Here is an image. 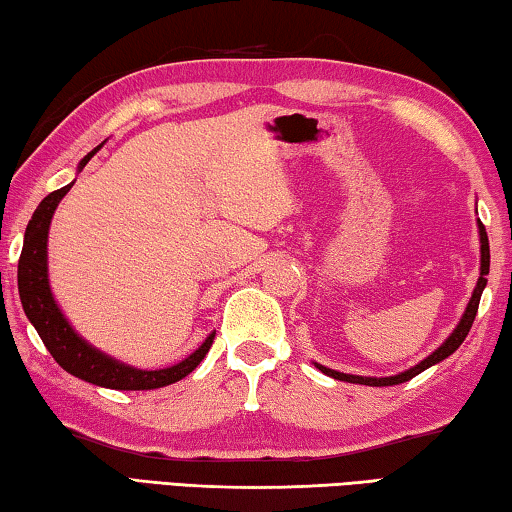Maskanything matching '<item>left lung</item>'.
I'll return each mask as SVG.
<instances>
[{"label": "left lung", "mask_w": 512, "mask_h": 512, "mask_svg": "<svg viewBox=\"0 0 512 512\" xmlns=\"http://www.w3.org/2000/svg\"><path fill=\"white\" fill-rule=\"evenodd\" d=\"M479 236H481V276H479V283H476V288L472 292V299H469L467 304V311L463 315V320H460V324L454 329V333L449 335V338L442 342V345L433 351V354L429 358H424L420 365L410 367V370L401 372L397 376H385V379H372V376H354V374H342V372H335V370H329V367L324 365H317V370H322L324 374L333 376V379L338 381H347V383H360V385H374V388H381V385H399V383H406L413 379V376H417L424 370H429L431 365L440 363V360H445L447 356L454 354V351L463 345V340L467 338L469 329H472L474 324V317H476V311H479V301H481V292L485 288V283H488V276L490 272V242H488V233H485V226L479 222Z\"/></svg>", "instance_id": "obj_1"}]
</instances>
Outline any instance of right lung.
Returning <instances> with one entry per match:
<instances>
[{
    "instance_id": "1",
    "label": "right lung",
    "mask_w": 512,
    "mask_h": 512,
    "mask_svg": "<svg viewBox=\"0 0 512 512\" xmlns=\"http://www.w3.org/2000/svg\"><path fill=\"white\" fill-rule=\"evenodd\" d=\"M95 152H90L83 158L79 163V170L86 167V163ZM70 188L72 183L61 190L49 192V195L40 201L36 211H33L27 224V231H24V245L18 263V290L22 308L24 313H27L29 322L36 326L40 340L45 342V347L49 349V354L54 356L56 363L61 365L65 372L77 376V379L111 390H154L181 381L183 376H188L201 360H204L208 349L213 345L215 333L208 335L204 345H201L195 354H190L186 360H181V363L165 367V370L147 372L136 370V367H129L124 363H117V360L104 356L102 351L90 347L86 340H81L79 335L72 331V326L67 324L63 313L58 311L47 279V233L58 201L67 195Z\"/></svg>"
}]
</instances>
